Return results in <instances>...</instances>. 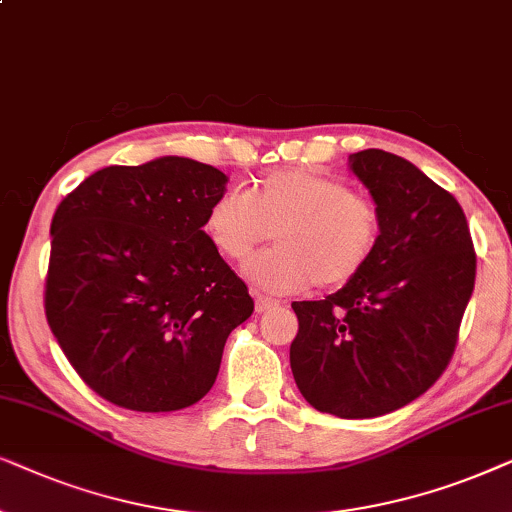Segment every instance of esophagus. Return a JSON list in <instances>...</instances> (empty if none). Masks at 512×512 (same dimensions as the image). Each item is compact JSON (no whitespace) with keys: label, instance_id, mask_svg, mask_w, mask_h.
Listing matches in <instances>:
<instances>
[{"label":"esophagus","instance_id":"1","mask_svg":"<svg viewBox=\"0 0 512 512\" xmlns=\"http://www.w3.org/2000/svg\"><path fill=\"white\" fill-rule=\"evenodd\" d=\"M276 306H278L276 299L264 297V295H257V292H255V311H257V313H267V311H271V309H276Z\"/></svg>","mask_w":512,"mask_h":512}]
</instances>
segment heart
I'll list each match as a JSON object with an SVG mask.
<instances>
[{
    "mask_svg": "<svg viewBox=\"0 0 512 512\" xmlns=\"http://www.w3.org/2000/svg\"><path fill=\"white\" fill-rule=\"evenodd\" d=\"M208 241L229 262H245L276 236V248L248 264V276L269 292L342 288L363 271L381 238L372 196L311 168H281L262 177L250 196L234 189L210 201Z\"/></svg>",
    "mask_w": 512,
    "mask_h": 512,
    "instance_id": "obj_1",
    "label": "heart"
}]
</instances>
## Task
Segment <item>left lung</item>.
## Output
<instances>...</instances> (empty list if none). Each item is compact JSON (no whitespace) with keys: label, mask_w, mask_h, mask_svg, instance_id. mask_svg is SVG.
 Returning a JSON list of instances; mask_svg holds the SVG:
<instances>
[{"label":"left lung","mask_w":512,"mask_h":512,"mask_svg":"<svg viewBox=\"0 0 512 512\" xmlns=\"http://www.w3.org/2000/svg\"><path fill=\"white\" fill-rule=\"evenodd\" d=\"M351 170L381 213L370 264L335 295L292 302L290 367L318 412L372 419L426 393L454 356L475 285L466 215L403 156L363 149Z\"/></svg>","instance_id":"obj_1"}]
</instances>
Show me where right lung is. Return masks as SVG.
Wrapping results in <instances>:
<instances>
[{
  "instance_id": "add662e5",
  "label": "right lung",
  "mask_w": 512,
  "mask_h": 512,
  "mask_svg": "<svg viewBox=\"0 0 512 512\" xmlns=\"http://www.w3.org/2000/svg\"><path fill=\"white\" fill-rule=\"evenodd\" d=\"M227 175L163 156L102 168L51 220L44 311L88 388L135 412H175L215 384L255 302L203 231Z\"/></svg>"
}]
</instances>
